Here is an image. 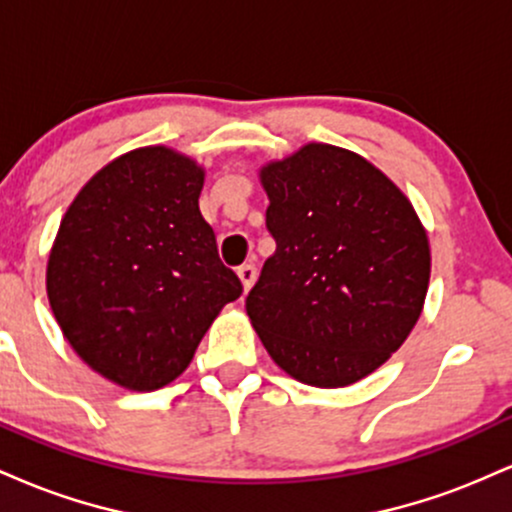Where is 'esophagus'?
I'll use <instances>...</instances> for the list:
<instances>
[{
  "label": "esophagus",
  "mask_w": 512,
  "mask_h": 512,
  "mask_svg": "<svg viewBox=\"0 0 512 512\" xmlns=\"http://www.w3.org/2000/svg\"><path fill=\"white\" fill-rule=\"evenodd\" d=\"M238 276H240V281H243V289L250 291V286L255 284V279H257V267H255V264H252V262L240 264V267H238Z\"/></svg>",
  "instance_id": "1"
}]
</instances>
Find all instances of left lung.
<instances>
[{
  "label": "left lung",
  "instance_id": "1",
  "mask_svg": "<svg viewBox=\"0 0 512 512\" xmlns=\"http://www.w3.org/2000/svg\"><path fill=\"white\" fill-rule=\"evenodd\" d=\"M276 252L245 298L264 349L315 387L383 366L419 320L431 276L424 226L366 158L330 144L262 168Z\"/></svg>",
  "mask_w": 512,
  "mask_h": 512
}]
</instances>
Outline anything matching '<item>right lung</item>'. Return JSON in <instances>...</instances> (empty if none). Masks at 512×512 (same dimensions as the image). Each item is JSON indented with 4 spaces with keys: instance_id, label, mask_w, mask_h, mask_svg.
Here are the masks:
<instances>
[{
    "instance_id": "1",
    "label": "right lung",
    "mask_w": 512,
    "mask_h": 512,
    "mask_svg": "<svg viewBox=\"0 0 512 512\" xmlns=\"http://www.w3.org/2000/svg\"><path fill=\"white\" fill-rule=\"evenodd\" d=\"M204 173L166 146L108 163L64 214L48 298L72 349L103 378L149 392L175 380L243 293L199 214Z\"/></svg>"
}]
</instances>
